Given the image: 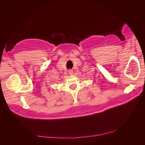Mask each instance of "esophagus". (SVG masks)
<instances>
[{
  "label": "esophagus",
  "instance_id": "esophagus-1",
  "mask_svg": "<svg viewBox=\"0 0 145 145\" xmlns=\"http://www.w3.org/2000/svg\"><path fill=\"white\" fill-rule=\"evenodd\" d=\"M68 72L69 74V75H72L73 74V71L72 69H69L68 70Z\"/></svg>",
  "mask_w": 145,
  "mask_h": 145
}]
</instances>
